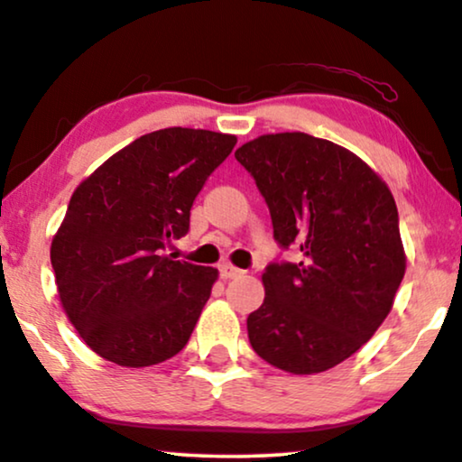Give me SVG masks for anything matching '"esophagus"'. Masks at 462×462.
Instances as JSON below:
<instances>
[{"instance_id":"esophagus-1","label":"esophagus","mask_w":462,"mask_h":462,"mask_svg":"<svg viewBox=\"0 0 462 462\" xmlns=\"http://www.w3.org/2000/svg\"><path fill=\"white\" fill-rule=\"evenodd\" d=\"M240 274H243V270L234 268L232 263H222V265H219V276H222L224 281H230V278H236Z\"/></svg>"}]
</instances>
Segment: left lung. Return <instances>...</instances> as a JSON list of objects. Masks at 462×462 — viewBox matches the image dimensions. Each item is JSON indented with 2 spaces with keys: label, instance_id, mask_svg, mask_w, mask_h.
Masks as SVG:
<instances>
[{
  "label": "left lung",
  "instance_id": "1",
  "mask_svg": "<svg viewBox=\"0 0 462 462\" xmlns=\"http://www.w3.org/2000/svg\"><path fill=\"white\" fill-rule=\"evenodd\" d=\"M234 157L265 199L276 243L301 253L265 268V299L246 318L251 347L287 373H324L392 310L406 272L398 207L360 157L314 135H259Z\"/></svg>",
  "mask_w": 462,
  "mask_h": 462
}]
</instances>
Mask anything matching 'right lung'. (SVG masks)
<instances>
[{
  "label": "right lung",
  "mask_w": 462,
  "mask_h": 462,
  "mask_svg": "<svg viewBox=\"0 0 462 462\" xmlns=\"http://www.w3.org/2000/svg\"><path fill=\"white\" fill-rule=\"evenodd\" d=\"M234 144L207 129H159L77 186L50 257L62 308L100 358L152 366L190 339L217 270L163 251L190 228L194 199Z\"/></svg>",
  "instance_id": "add662e5"
}]
</instances>
